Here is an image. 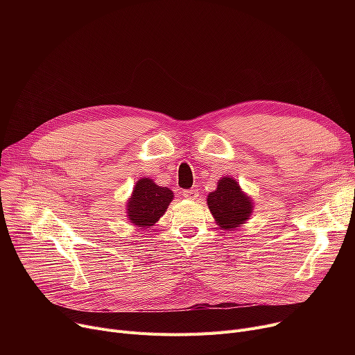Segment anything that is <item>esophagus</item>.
Instances as JSON below:
<instances>
[{
  "label": "esophagus",
  "mask_w": 355,
  "mask_h": 355,
  "mask_svg": "<svg viewBox=\"0 0 355 355\" xmlns=\"http://www.w3.org/2000/svg\"><path fill=\"white\" fill-rule=\"evenodd\" d=\"M182 196H184L185 198H189V200H196V198L198 197V190H196V189L185 190V191H182Z\"/></svg>",
  "instance_id": "esophagus-1"
}]
</instances>
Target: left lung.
Returning <instances> with one entry per match:
<instances>
[{
  "instance_id": "left-lung-1",
  "label": "left lung",
  "mask_w": 355,
  "mask_h": 355,
  "mask_svg": "<svg viewBox=\"0 0 355 355\" xmlns=\"http://www.w3.org/2000/svg\"><path fill=\"white\" fill-rule=\"evenodd\" d=\"M209 209L221 229H234L249 218L253 206L233 178H221L214 193L209 194Z\"/></svg>"
}]
</instances>
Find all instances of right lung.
I'll return each instance as SVG.
<instances>
[{
  "mask_svg": "<svg viewBox=\"0 0 355 355\" xmlns=\"http://www.w3.org/2000/svg\"><path fill=\"white\" fill-rule=\"evenodd\" d=\"M173 197L170 189L159 187L149 178H141L128 201V217L138 227H151L165 213Z\"/></svg>",
  "mask_w": 355,
  "mask_h": 355,
  "instance_id": "1",
  "label": "right lung"
}]
</instances>
